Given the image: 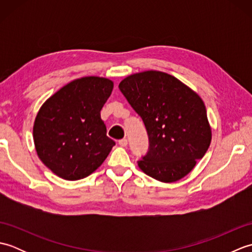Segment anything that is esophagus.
<instances>
[{
	"mask_svg": "<svg viewBox=\"0 0 252 252\" xmlns=\"http://www.w3.org/2000/svg\"><path fill=\"white\" fill-rule=\"evenodd\" d=\"M118 143H119L120 146L126 147L127 145V140H126V138H122V140H120Z\"/></svg>",
	"mask_w": 252,
	"mask_h": 252,
	"instance_id": "1",
	"label": "esophagus"
}]
</instances>
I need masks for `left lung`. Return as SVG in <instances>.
<instances>
[{"instance_id": "8db88e82", "label": "left lung", "mask_w": 252, "mask_h": 252, "mask_svg": "<svg viewBox=\"0 0 252 252\" xmlns=\"http://www.w3.org/2000/svg\"><path fill=\"white\" fill-rule=\"evenodd\" d=\"M119 89L141 116L149 137V151L138 167L162 183L184 178L205 156L212 138L200 96L179 79L156 70L127 76Z\"/></svg>"}]
</instances>
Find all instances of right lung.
<instances>
[{"mask_svg": "<svg viewBox=\"0 0 252 252\" xmlns=\"http://www.w3.org/2000/svg\"><path fill=\"white\" fill-rule=\"evenodd\" d=\"M112 89L109 79L83 77L63 85L41 106L33 125L35 151L57 176L87 178L109 155L116 143L106 135L100 110Z\"/></svg>", "mask_w": 252, "mask_h": 252, "instance_id": "1", "label": "right lung"}]
</instances>
